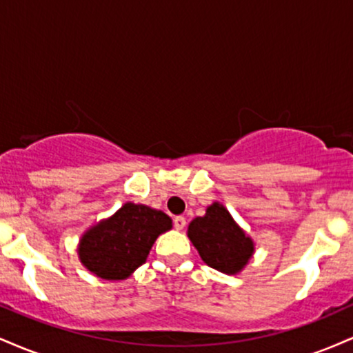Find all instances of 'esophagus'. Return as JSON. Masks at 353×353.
<instances>
[{
	"label": "esophagus",
	"mask_w": 353,
	"mask_h": 353,
	"mask_svg": "<svg viewBox=\"0 0 353 353\" xmlns=\"http://www.w3.org/2000/svg\"><path fill=\"white\" fill-rule=\"evenodd\" d=\"M174 228L177 230H182L185 228V217L184 216H177L174 217Z\"/></svg>",
	"instance_id": "34e87169"
}]
</instances>
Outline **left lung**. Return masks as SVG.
Listing matches in <instances>:
<instances>
[{
    "instance_id": "1",
    "label": "left lung",
    "mask_w": 353,
    "mask_h": 353,
    "mask_svg": "<svg viewBox=\"0 0 353 353\" xmlns=\"http://www.w3.org/2000/svg\"><path fill=\"white\" fill-rule=\"evenodd\" d=\"M188 237L205 264L228 275L241 274L255 252L254 239L217 201L190 221Z\"/></svg>"
}]
</instances>
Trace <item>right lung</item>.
Masks as SVG:
<instances>
[{
	"instance_id": "obj_1",
	"label": "right lung",
	"mask_w": 353,
	"mask_h": 353,
	"mask_svg": "<svg viewBox=\"0 0 353 353\" xmlns=\"http://www.w3.org/2000/svg\"><path fill=\"white\" fill-rule=\"evenodd\" d=\"M171 229L172 219L163 210L125 202L81 236L78 257L96 277L125 281L144 264L156 239Z\"/></svg>"
}]
</instances>
